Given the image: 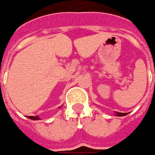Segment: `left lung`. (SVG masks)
Masks as SVG:
<instances>
[{
    "mask_svg": "<svg viewBox=\"0 0 155 155\" xmlns=\"http://www.w3.org/2000/svg\"><path fill=\"white\" fill-rule=\"evenodd\" d=\"M116 115L118 116H126L127 115V113H120V112H116Z\"/></svg>",
    "mask_w": 155,
    "mask_h": 155,
    "instance_id": "1",
    "label": "left lung"
}]
</instances>
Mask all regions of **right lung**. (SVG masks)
I'll use <instances>...</instances> for the list:
<instances>
[{
    "instance_id": "right-lung-1",
    "label": "right lung",
    "mask_w": 155,
    "mask_h": 155,
    "mask_svg": "<svg viewBox=\"0 0 155 155\" xmlns=\"http://www.w3.org/2000/svg\"><path fill=\"white\" fill-rule=\"evenodd\" d=\"M28 118H30L32 120H39V119L38 116H28Z\"/></svg>"
}]
</instances>
